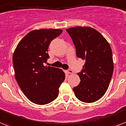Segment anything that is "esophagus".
Masks as SVG:
<instances>
[{
    "label": "esophagus",
    "mask_w": 126,
    "mask_h": 126,
    "mask_svg": "<svg viewBox=\"0 0 126 126\" xmlns=\"http://www.w3.org/2000/svg\"><path fill=\"white\" fill-rule=\"evenodd\" d=\"M66 72H67V73H68V74H72V73H73V71H72L71 69H68V70H67V71H66Z\"/></svg>",
    "instance_id": "1"
}]
</instances>
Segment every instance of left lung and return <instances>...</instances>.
<instances>
[{
  "instance_id": "8db88e82",
  "label": "left lung",
  "mask_w": 126,
  "mask_h": 126,
  "mask_svg": "<svg viewBox=\"0 0 126 126\" xmlns=\"http://www.w3.org/2000/svg\"><path fill=\"white\" fill-rule=\"evenodd\" d=\"M72 38L78 58L85 60L78 73L81 81L73 88L78 100L92 103L102 98L107 91L113 72V54L107 40L91 27L66 29Z\"/></svg>"
}]
</instances>
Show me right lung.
<instances>
[{"mask_svg": "<svg viewBox=\"0 0 126 126\" xmlns=\"http://www.w3.org/2000/svg\"><path fill=\"white\" fill-rule=\"evenodd\" d=\"M60 29L35 30L20 40L13 55L15 79L24 95L32 102L45 105L58 96L65 80L61 69L45 66L50 42L62 33Z\"/></svg>", "mask_w": 126, "mask_h": 126, "instance_id": "1", "label": "right lung"}]
</instances>
